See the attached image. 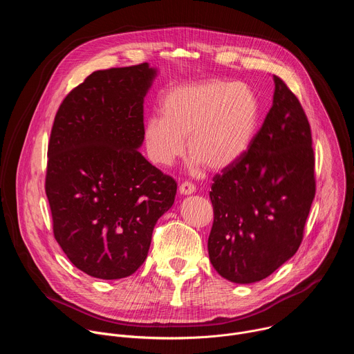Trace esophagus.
I'll list each match as a JSON object with an SVG mask.
<instances>
[{"label":"esophagus","mask_w":354,"mask_h":354,"mask_svg":"<svg viewBox=\"0 0 354 354\" xmlns=\"http://www.w3.org/2000/svg\"><path fill=\"white\" fill-rule=\"evenodd\" d=\"M194 190H196V186L192 182H183L179 186V192L182 194H192Z\"/></svg>","instance_id":"34e87169"}]
</instances>
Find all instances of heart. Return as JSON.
<instances>
[{"label":"heart","instance_id":"heart-1","mask_svg":"<svg viewBox=\"0 0 354 354\" xmlns=\"http://www.w3.org/2000/svg\"><path fill=\"white\" fill-rule=\"evenodd\" d=\"M160 116L144 126L147 153L160 167L172 165L187 140L193 165L220 171L245 153L258 120L257 97L248 86L221 80L178 85L167 91Z\"/></svg>","mask_w":354,"mask_h":354}]
</instances>
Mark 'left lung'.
I'll list each match as a JSON object with an SVG mask.
<instances>
[{
	"instance_id": "8db88e82",
	"label": "left lung",
	"mask_w": 354,
	"mask_h": 354,
	"mask_svg": "<svg viewBox=\"0 0 354 354\" xmlns=\"http://www.w3.org/2000/svg\"><path fill=\"white\" fill-rule=\"evenodd\" d=\"M273 105L245 153L213 178L209 257L224 279L270 276L298 250L315 197L308 118L277 75Z\"/></svg>"
}]
</instances>
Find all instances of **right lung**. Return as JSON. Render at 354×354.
I'll return each mask as SVG.
<instances>
[{
	"label": "right lung",
	"mask_w": 354,
	"mask_h": 354,
	"mask_svg": "<svg viewBox=\"0 0 354 354\" xmlns=\"http://www.w3.org/2000/svg\"><path fill=\"white\" fill-rule=\"evenodd\" d=\"M154 75L147 63L93 71L63 99L50 133L44 190L53 234L70 262L96 279L133 274L175 200V179L137 149Z\"/></svg>",
	"instance_id": "1"
}]
</instances>
